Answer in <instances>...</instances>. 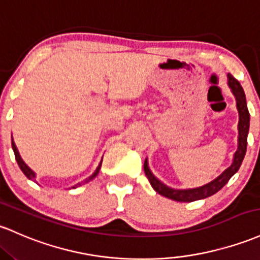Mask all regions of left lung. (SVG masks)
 I'll return each instance as SVG.
<instances>
[{"instance_id": "left-lung-1", "label": "left lung", "mask_w": 260, "mask_h": 260, "mask_svg": "<svg viewBox=\"0 0 260 260\" xmlns=\"http://www.w3.org/2000/svg\"><path fill=\"white\" fill-rule=\"evenodd\" d=\"M228 78V86L232 90V93L235 95L236 102H237V110L239 113V122H238V148H237L235 156H233V162L231 164V167H228L221 175L217 176L215 180H212L209 184L204 185V186L196 187V189H186V190H176L172 189V187L167 186V185L162 184L161 181H159L155 176L153 175L150 172L149 167H148V161L145 159L144 161V173L147 175L148 180H149L150 185L154 190L158 193H160L161 196L168 199L175 200V201L180 202H192L196 200L206 199L209 196H212L213 193H216L219 191L224 185L227 184L228 180L232 178L235 174L238 172L239 167H241L242 161H243L244 155L247 152V137L248 132H249V112H248L247 108V101H246V95H244V91L242 88L241 84L238 82V80L233 78L231 74L227 75Z\"/></svg>"}]
</instances>
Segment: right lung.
<instances>
[{"label":"right lung","instance_id":"obj_1","mask_svg":"<svg viewBox=\"0 0 260 260\" xmlns=\"http://www.w3.org/2000/svg\"><path fill=\"white\" fill-rule=\"evenodd\" d=\"M12 149H13V152H14V156H16V160H17V162H18V167L21 168V170H22V172H23L24 175L27 176V178L29 179V180H33V181H36V174H34L33 170L30 169V168L28 167L27 164H25V162L23 161V159L21 158V155H19V152H18V149H17L16 144H14V142H13V138H12ZM101 164H102V160H101V162H100V164H99L98 169L95 170V173H93L92 175H91V176H88V178H87V179H85L84 181H81V182H79V184L74 185V186H73V189H75V187H79V186H81V185L86 184V182L91 181V180H92V179H95L96 176H98V174H99V172H100V169H101Z\"/></svg>","mask_w":260,"mask_h":260}]
</instances>
